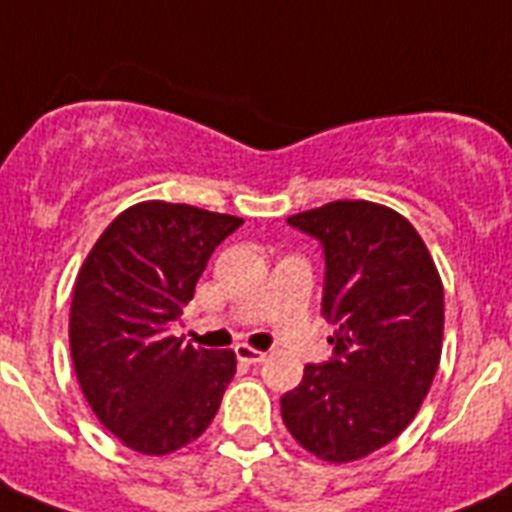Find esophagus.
Here are the masks:
<instances>
[{"mask_svg": "<svg viewBox=\"0 0 512 512\" xmlns=\"http://www.w3.org/2000/svg\"><path fill=\"white\" fill-rule=\"evenodd\" d=\"M236 358H239L241 364H260L265 361L263 350L249 348V345H236Z\"/></svg>", "mask_w": 512, "mask_h": 512, "instance_id": "34e87169", "label": "esophagus"}]
</instances>
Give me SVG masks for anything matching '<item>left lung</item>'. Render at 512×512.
Segmentation results:
<instances>
[{
    "instance_id": "1",
    "label": "left lung",
    "mask_w": 512,
    "mask_h": 512,
    "mask_svg": "<svg viewBox=\"0 0 512 512\" xmlns=\"http://www.w3.org/2000/svg\"><path fill=\"white\" fill-rule=\"evenodd\" d=\"M327 260L321 313L335 356L308 364L281 396L295 441L324 462L377 452L420 412L444 342V284L425 241L396 209L332 201L287 217Z\"/></svg>"
}]
</instances>
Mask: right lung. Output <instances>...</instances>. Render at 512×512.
I'll use <instances>...</instances> for the list:
<instances>
[{
    "instance_id": "obj_1",
    "label": "right lung",
    "mask_w": 512,
    "mask_h": 512,
    "mask_svg": "<svg viewBox=\"0 0 512 512\" xmlns=\"http://www.w3.org/2000/svg\"><path fill=\"white\" fill-rule=\"evenodd\" d=\"M241 217L191 204L124 209L76 276L68 342L92 412L124 446L170 454L209 428L236 374L233 350L172 335L196 281Z\"/></svg>"
}]
</instances>
